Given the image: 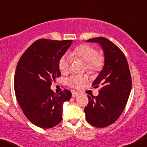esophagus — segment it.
Masks as SVG:
<instances>
[{
  "label": "esophagus",
  "instance_id": "34e87169",
  "mask_svg": "<svg viewBox=\"0 0 147 147\" xmlns=\"http://www.w3.org/2000/svg\"><path fill=\"white\" fill-rule=\"evenodd\" d=\"M79 95H80V93H78V92H76V91H72V97H77V96H78Z\"/></svg>",
  "mask_w": 147,
  "mask_h": 147
}]
</instances>
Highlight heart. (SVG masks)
<instances>
[{
	"instance_id": "obj_1",
	"label": "heart",
	"mask_w": 147,
	"mask_h": 147,
	"mask_svg": "<svg viewBox=\"0 0 147 147\" xmlns=\"http://www.w3.org/2000/svg\"><path fill=\"white\" fill-rule=\"evenodd\" d=\"M97 50L88 45H81L72 50L70 56L80 59L86 63V69L88 72H93L99 71L103 65V59L98 56ZM59 67L62 74H65L69 70V58L64 55L59 61ZM85 81V78L78 75H73L67 79V83L73 88H80Z\"/></svg>"
}]
</instances>
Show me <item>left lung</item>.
<instances>
[{"label": "left lung", "instance_id": "left-lung-1", "mask_svg": "<svg viewBox=\"0 0 147 147\" xmlns=\"http://www.w3.org/2000/svg\"><path fill=\"white\" fill-rule=\"evenodd\" d=\"M86 42L100 45L105 64L92 85L96 88L100 86L99 94L88 96V103L84 112L91 125L105 128L115 122L125 109L132 88L131 75L123 51L112 42L102 37Z\"/></svg>", "mask_w": 147, "mask_h": 147}]
</instances>
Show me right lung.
<instances>
[{"label":"right lung","instance_id":"1","mask_svg":"<svg viewBox=\"0 0 147 147\" xmlns=\"http://www.w3.org/2000/svg\"><path fill=\"white\" fill-rule=\"evenodd\" d=\"M72 40L40 39L19 59L14 75L16 98L24 115L37 126L51 128L62 120L63 105L72 93L65 89L56 94L51 82L61 76L59 61Z\"/></svg>","mask_w":147,"mask_h":147}]
</instances>
